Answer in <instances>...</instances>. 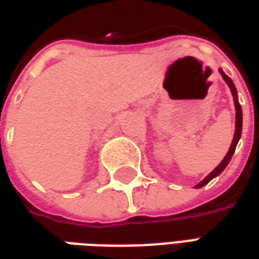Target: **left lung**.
<instances>
[{
    "instance_id": "left-lung-1",
    "label": "left lung",
    "mask_w": 259,
    "mask_h": 259,
    "mask_svg": "<svg viewBox=\"0 0 259 259\" xmlns=\"http://www.w3.org/2000/svg\"><path fill=\"white\" fill-rule=\"evenodd\" d=\"M221 73H222L223 79H225V81L228 83V85L230 87V91H232V94H233L234 97V107H236V132H234V137H233V141H232V146H230V148H229L228 154H226V157L223 158V161L219 165H218L217 168L212 170L211 174L206 176L205 179L202 180V182H200L198 185L195 186V189H200V187H202V186H205L209 180H212L215 176H218L219 174H222V170L226 166H228V163L230 162V159H232V155H233L234 150H236V146H237V143H239L240 137H241V126H243V113H241V107H240L239 104V100H237V91H236V87H234L233 81H232V79L229 77L228 74H225L221 70Z\"/></svg>"
}]
</instances>
